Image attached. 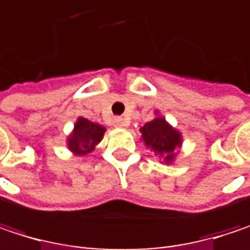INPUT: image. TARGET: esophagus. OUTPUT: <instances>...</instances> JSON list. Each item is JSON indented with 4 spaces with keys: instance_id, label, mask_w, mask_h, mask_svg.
<instances>
[{
    "instance_id": "1",
    "label": "esophagus",
    "mask_w": 250,
    "mask_h": 250,
    "mask_svg": "<svg viewBox=\"0 0 250 250\" xmlns=\"http://www.w3.org/2000/svg\"><path fill=\"white\" fill-rule=\"evenodd\" d=\"M114 125L116 127H125V125H127V122H125V119H122V117H116L114 119Z\"/></svg>"
}]
</instances>
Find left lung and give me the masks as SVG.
<instances>
[{"label": "left lung", "instance_id": "obj_1", "mask_svg": "<svg viewBox=\"0 0 250 250\" xmlns=\"http://www.w3.org/2000/svg\"><path fill=\"white\" fill-rule=\"evenodd\" d=\"M142 139L147 147H150L155 155L164 158L167 164H171L175 159V149L181 146L182 136L181 133L167 123L164 117H156L152 122L140 127Z\"/></svg>", "mask_w": 250, "mask_h": 250}]
</instances>
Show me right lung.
I'll return each instance as SVG.
<instances>
[{"label": "right lung", "mask_w": 250, "mask_h": 250, "mask_svg": "<svg viewBox=\"0 0 250 250\" xmlns=\"http://www.w3.org/2000/svg\"><path fill=\"white\" fill-rule=\"evenodd\" d=\"M105 128L101 125L92 123L83 117L76 120L74 131L68 137V149L78 156H83L95 149V146L101 142Z\"/></svg>", "instance_id": "add662e5"}]
</instances>
